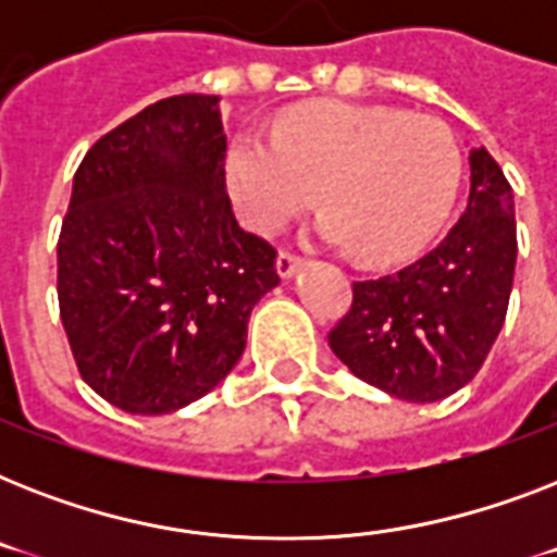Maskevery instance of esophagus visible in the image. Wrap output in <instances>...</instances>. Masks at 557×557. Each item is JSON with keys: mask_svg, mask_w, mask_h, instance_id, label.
<instances>
[{"mask_svg": "<svg viewBox=\"0 0 557 557\" xmlns=\"http://www.w3.org/2000/svg\"><path fill=\"white\" fill-rule=\"evenodd\" d=\"M300 265H304V260H300V257H297V253H292V251H280L277 253V271H280V277H292V274H295L297 269H300Z\"/></svg>", "mask_w": 557, "mask_h": 557, "instance_id": "1", "label": "esophagus"}]
</instances>
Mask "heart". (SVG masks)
<instances>
[{
    "label": "heart",
    "mask_w": 557,
    "mask_h": 557,
    "mask_svg": "<svg viewBox=\"0 0 557 557\" xmlns=\"http://www.w3.org/2000/svg\"><path fill=\"white\" fill-rule=\"evenodd\" d=\"M462 147L445 121L367 103H312L243 133L227 190L245 225L271 234L318 199V236L367 262L401 260L445 222L462 182Z\"/></svg>",
    "instance_id": "heart-1"
}]
</instances>
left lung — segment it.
Masks as SVG:
<instances>
[{"label": "left lung", "mask_w": 557, "mask_h": 557, "mask_svg": "<svg viewBox=\"0 0 557 557\" xmlns=\"http://www.w3.org/2000/svg\"><path fill=\"white\" fill-rule=\"evenodd\" d=\"M518 260L515 199L488 150L471 152L466 213L396 274L352 283L330 332L352 375L405 401H440L483 367L509 309Z\"/></svg>", "instance_id": "1"}]
</instances>
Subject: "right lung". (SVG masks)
I'll use <instances>...</instances> for the list:
<instances>
[{
  "label": "right lung",
  "instance_id": "right-lung-1",
  "mask_svg": "<svg viewBox=\"0 0 557 557\" xmlns=\"http://www.w3.org/2000/svg\"><path fill=\"white\" fill-rule=\"evenodd\" d=\"M216 95H173L95 141L57 239L83 381L126 413H173L234 370L277 251L239 227Z\"/></svg>",
  "mask_w": 557,
  "mask_h": 557
}]
</instances>
